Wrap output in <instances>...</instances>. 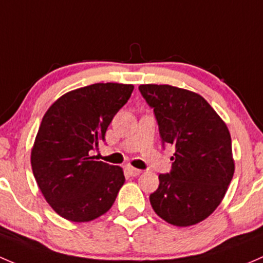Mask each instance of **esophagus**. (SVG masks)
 <instances>
[{
	"label": "esophagus",
	"mask_w": 263,
	"mask_h": 263,
	"mask_svg": "<svg viewBox=\"0 0 263 263\" xmlns=\"http://www.w3.org/2000/svg\"><path fill=\"white\" fill-rule=\"evenodd\" d=\"M126 172L129 173V175L132 176V177H135V176H139L140 173H142V171H140V170H138V168H134V167H132V166H126Z\"/></svg>",
	"instance_id": "obj_1"
}]
</instances>
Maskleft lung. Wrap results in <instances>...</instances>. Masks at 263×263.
Wrapping results in <instances>:
<instances>
[{
    "label": "left lung",
    "instance_id": "8db88e82",
    "mask_svg": "<svg viewBox=\"0 0 263 263\" xmlns=\"http://www.w3.org/2000/svg\"><path fill=\"white\" fill-rule=\"evenodd\" d=\"M153 109L162 143L175 145L172 168L158 176L149 200L167 223L190 227L212 214L234 175L232 139L226 123L199 93L170 85H140Z\"/></svg>",
    "mask_w": 263,
    "mask_h": 263
}]
</instances>
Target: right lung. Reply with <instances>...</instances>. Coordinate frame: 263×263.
Returning <instances> with one entry per match:
<instances>
[{
	"instance_id": "1",
	"label": "right lung",
	"mask_w": 263,
	"mask_h": 263,
	"mask_svg": "<svg viewBox=\"0 0 263 263\" xmlns=\"http://www.w3.org/2000/svg\"><path fill=\"white\" fill-rule=\"evenodd\" d=\"M133 85L95 83L67 92L48 109L31 149V167L43 196L62 218L77 223L104 215L125 182L123 168L95 161Z\"/></svg>"
}]
</instances>
